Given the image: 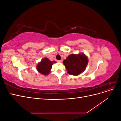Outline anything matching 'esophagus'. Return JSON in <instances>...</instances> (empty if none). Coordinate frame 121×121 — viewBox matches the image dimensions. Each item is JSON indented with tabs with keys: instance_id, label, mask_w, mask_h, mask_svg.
Returning a JSON list of instances; mask_svg holds the SVG:
<instances>
[{
	"instance_id": "34e87169",
	"label": "esophagus",
	"mask_w": 121,
	"mask_h": 121,
	"mask_svg": "<svg viewBox=\"0 0 121 121\" xmlns=\"http://www.w3.org/2000/svg\"><path fill=\"white\" fill-rule=\"evenodd\" d=\"M61 60H57V62L58 63H61Z\"/></svg>"
}]
</instances>
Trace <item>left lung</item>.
Listing matches in <instances>:
<instances>
[{"label": "left lung", "mask_w": 121, "mask_h": 121, "mask_svg": "<svg viewBox=\"0 0 121 121\" xmlns=\"http://www.w3.org/2000/svg\"><path fill=\"white\" fill-rule=\"evenodd\" d=\"M88 63V58L84 53L69 54L63 64L68 74L73 76H78L84 72Z\"/></svg>", "instance_id": "left-lung-1"}]
</instances>
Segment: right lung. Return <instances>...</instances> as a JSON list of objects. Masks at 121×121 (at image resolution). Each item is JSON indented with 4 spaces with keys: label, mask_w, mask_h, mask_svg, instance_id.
I'll list each match as a JSON object with an SVG mask.
<instances>
[{
    "label": "right lung",
    "mask_w": 121,
    "mask_h": 121,
    "mask_svg": "<svg viewBox=\"0 0 121 121\" xmlns=\"http://www.w3.org/2000/svg\"><path fill=\"white\" fill-rule=\"evenodd\" d=\"M56 63V61H50L48 58L44 57L36 65V69L40 74L43 75H48L52 69V65Z\"/></svg>",
    "instance_id": "1"
}]
</instances>
